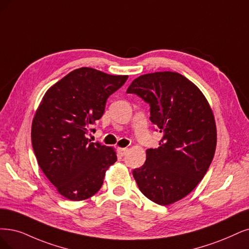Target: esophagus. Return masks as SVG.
<instances>
[{"mask_svg":"<svg viewBox=\"0 0 249 249\" xmlns=\"http://www.w3.org/2000/svg\"><path fill=\"white\" fill-rule=\"evenodd\" d=\"M118 153L120 156H124L127 153V149L126 148H118Z\"/></svg>","mask_w":249,"mask_h":249,"instance_id":"1","label":"esophagus"}]
</instances>
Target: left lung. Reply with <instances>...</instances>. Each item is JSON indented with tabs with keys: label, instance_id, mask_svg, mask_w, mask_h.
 <instances>
[{
	"label": "left lung",
	"instance_id": "obj_1",
	"mask_svg": "<svg viewBox=\"0 0 249 249\" xmlns=\"http://www.w3.org/2000/svg\"><path fill=\"white\" fill-rule=\"evenodd\" d=\"M127 93L150 105L151 122L162 133L157 149L133 170L142 194L159 205L174 203L206 174L216 146V127L199 88L178 72L158 71L133 80Z\"/></svg>",
	"mask_w": 249,
	"mask_h": 249
}]
</instances>
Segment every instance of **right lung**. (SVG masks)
Segmentation results:
<instances>
[{"instance_id":"1","label":"right lung","mask_w":249,"mask_h":249,"mask_svg":"<svg viewBox=\"0 0 249 249\" xmlns=\"http://www.w3.org/2000/svg\"><path fill=\"white\" fill-rule=\"evenodd\" d=\"M127 78L81 68L45 93L33 120L32 143L39 166L63 197L81 201L96 194L117 161L113 148L91 142L87 135Z\"/></svg>"}]
</instances>
